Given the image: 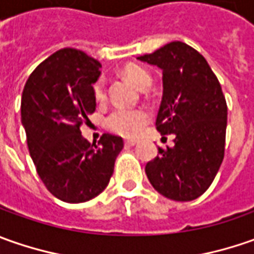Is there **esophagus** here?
<instances>
[{"instance_id": "obj_1", "label": "esophagus", "mask_w": 254, "mask_h": 254, "mask_svg": "<svg viewBox=\"0 0 254 254\" xmlns=\"http://www.w3.org/2000/svg\"><path fill=\"white\" fill-rule=\"evenodd\" d=\"M124 144H126L127 147H132V145H135V144H137V141H135V140H126Z\"/></svg>"}]
</instances>
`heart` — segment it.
Returning <instances> with one entry per match:
<instances>
[{
    "instance_id": "heart-1",
    "label": "heart",
    "mask_w": 254,
    "mask_h": 254,
    "mask_svg": "<svg viewBox=\"0 0 254 254\" xmlns=\"http://www.w3.org/2000/svg\"><path fill=\"white\" fill-rule=\"evenodd\" d=\"M124 74L128 80H131L138 89H147L151 84V76L147 69L140 64H128L124 67ZM93 94L97 102L106 99V83L104 79L99 77L93 84ZM150 120V114L144 109H126L116 107L106 117V126L110 131L123 137H135L142 131L145 124Z\"/></svg>"
}]
</instances>
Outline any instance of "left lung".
Returning <instances> with one entry per match:
<instances>
[{"mask_svg":"<svg viewBox=\"0 0 254 254\" xmlns=\"http://www.w3.org/2000/svg\"><path fill=\"white\" fill-rule=\"evenodd\" d=\"M162 70V100L157 130L174 135V147L158 148L145 174L165 198L193 200L213 182L223 157L228 106L206 59L175 41L138 58Z\"/></svg>","mask_w":254,"mask_h":254,"instance_id":"8db88e82","label":"left lung"}]
</instances>
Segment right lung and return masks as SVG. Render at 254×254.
<instances>
[{
	"label": "right lung",
	"mask_w": 254,
	"mask_h": 254,
	"mask_svg": "<svg viewBox=\"0 0 254 254\" xmlns=\"http://www.w3.org/2000/svg\"><path fill=\"white\" fill-rule=\"evenodd\" d=\"M100 67L82 51L64 48L35 69L22 92L21 120L36 172L54 196L69 203L102 193L124 145L122 137L103 134L93 148L80 132L96 110L93 83Z\"/></svg>",
	"instance_id": "add662e5"
}]
</instances>
